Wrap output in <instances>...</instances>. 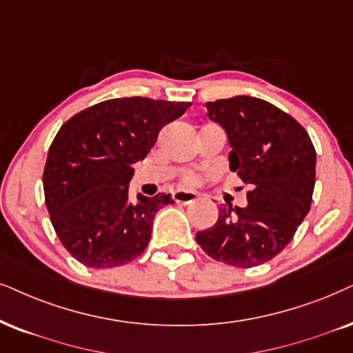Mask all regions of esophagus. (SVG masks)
Here are the masks:
<instances>
[{"label":"esophagus","instance_id":"34e87169","mask_svg":"<svg viewBox=\"0 0 353 353\" xmlns=\"http://www.w3.org/2000/svg\"><path fill=\"white\" fill-rule=\"evenodd\" d=\"M172 200L176 203L189 205V203L195 202V200H197V195H195L194 192H189V190H176L172 194Z\"/></svg>","mask_w":353,"mask_h":353}]
</instances>
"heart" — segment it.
Returning <instances> with one entry per match:
<instances>
[{
  "label": "heart",
  "mask_w": 353,
  "mask_h": 353,
  "mask_svg": "<svg viewBox=\"0 0 353 353\" xmlns=\"http://www.w3.org/2000/svg\"><path fill=\"white\" fill-rule=\"evenodd\" d=\"M199 181H200V177H199V176H195V174H190V176L184 177V184H187V185H194V184H197Z\"/></svg>",
  "instance_id": "1"
}]
</instances>
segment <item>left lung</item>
<instances>
[{"label": "left lung", "instance_id": "1", "mask_svg": "<svg viewBox=\"0 0 353 353\" xmlns=\"http://www.w3.org/2000/svg\"><path fill=\"white\" fill-rule=\"evenodd\" d=\"M205 105L228 133L231 171L251 190L248 207H220L195 241L215 261L251 269L282 252L310 212L316 151L303 125L270 102L236 96Z\"/></svg>", "mask_w": 353, "mask_h": 353}]
</instances>
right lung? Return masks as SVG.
I'll return each mask as SVG.
<instances>
[{
  "mask_svg": "<svg viewBox=\"0 0 353 353\" xmlns=\"http://www.w3.org/2000/svg\"><path fill=\"white\" fill-rule=\"evenodd\" d=\"M190 102L120 97L66 120L48 148L43 194L66 251L92 269L132 262L148 246L154 215L171 195L130 199L133 164Z\"/></svg>",
  "mask_w": 353,
  "mask_h": 353,
  "instance_id": "1",
  "label": "right lung"
}]
</instances>
